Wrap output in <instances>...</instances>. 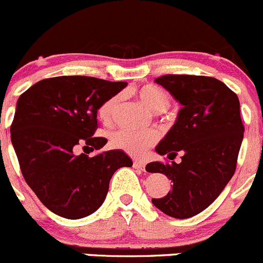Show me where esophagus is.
<instances>
[{
  "mask_svg": "<svg viewBox=\"0 0 263 263\" xmlns=\"http://www.w3.org/2000/svg\"><path fill=\"white\" fill-rule=\"evenodd\" d=\"M134 167L137 168V170H144L145 168V162L144 160H135L134 162Z\"/></svg>",
  "mask_w": 263,
  "mask_h": 263,
  "instance_id": "obj_1",
  "label": "esophagus"
}]
</instances>
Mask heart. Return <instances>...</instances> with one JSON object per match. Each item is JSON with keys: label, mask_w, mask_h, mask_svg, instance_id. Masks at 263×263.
<instances>
[{"label": "heart", "mask_w": 263, "mask_h": 263, "mask_svg": "<svg viewBox=\"0 0 263 263\" xmlns=\"http://www.w3.org/2000/svg\"><path fill=\"white\" fill-rule=\"evenodd\" d=\"M137 98L142 104L154 113H163L171 105V98L164 90L154 85H145L135 91ZM122 96L113 95L106 99L100 105L98 110L99 119L101 123L109 126L113 123L114 117L121 104ZM158 134L154 129H145V131H129L121 129L111 136V145L116 149L122 150L129 155L139 157L146 149L157 142Z\"/></svg>", "instance_id": "obj_1"}]
</instances>
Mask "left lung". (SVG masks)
Returning <instances> with one entry per match:
<instances>
[{"label":"left lung","mask_w":263,"mask_h":263,"mask_svg":"<svg viewBox=\"0 0 263 263\" xmlns=\"http://www.w3.org/2000/svg\"><path fill=\"white\" fill-rule=\"evenodd\" d=\"M155 82L182 105L155 152L173 158L181 152L182 157L181 163L146 165L147 172L163 173L173 182L167 195L152 202L171 217H193L215 202L235 172L244 135L240 103L213 77L167 74Z\"/></svg>","instance_id":"obj_1"}]
</instances>
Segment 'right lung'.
I'll return each instance as SVG.
<instances>
[{
    "mask_svg": "<svg viewBox=\"0 0 263 263\" xmlns=\"http://www.w3.org/2000/svg\"><path fill=\"white\" fill-rule=\"evenodd\" d=\"M126 82L85 76L42 80L22 93L10 132L25 182L55 215L78 220L99 210L118 168L132 167L122 150L77 155L108 142L93 136L98 110ZM90 154V152H88Z\"/></svg>",
    "mask_w": 263,
    "mask_h": 263,
    "instance_id": "right-lung-1",
    "label": "right lung"
}]
</instances>
